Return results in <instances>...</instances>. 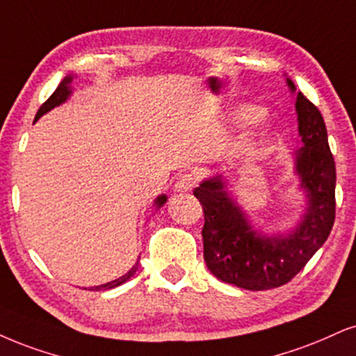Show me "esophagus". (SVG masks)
<instances>
[{
	"instance_id": "obj_1",
	"label": "esophagus",
	"mask_w": 356,
	"mask_h": 356,
	"mask_svg": "<svg viewBox=\"0 0 356 356\" xmlns=\"http://www.w3.org/2000/svg\"><path fill=\"white\" fill-rule=\"evenodd\" d=\"M198 177L195 173L179 175V178L175 183V191H191L193 188L198 185Z\"/></svg>"
}]
</instances>
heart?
Here are the masks:
<instances>
[{
    "label": "heart",
    "mask_w": 356,
    "mask_h": 356,
    "mask_svg": "<svg viewBox=\"0 0 356 356\" xmlns=\"http://www.w3.org/2000/svg\"><path fill=\"white\" fill-rule=\"evenodd\" d=\"M244 117L248 118V120H254V118L259 117V112L254 111V108H248V111L244 112Z\"/></svg>",
    "instance_id": "1"
}]
</instances>
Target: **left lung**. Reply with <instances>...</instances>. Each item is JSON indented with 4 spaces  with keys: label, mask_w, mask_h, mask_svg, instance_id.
<instances>
[{
    "label": "left lung",
    "mask_w": 356,
    "mask_h": 356,
    "mask_svg": "<svg viewBox=\"0 0 356 356\" xmlns=\"http://www.w3.org/2000/svg\"><path fill=\"white\" fill-rule=\"evenodd\" d=\"M293 92L292 81H287ZM297 120L304 147L296 153L297 173L309 193L304 221L287 238H261L222 190L221 177L195 188L204 213V261L222 282L245 291H267L287 284L322 248L335 222V161L322 113L297 94Z\"/></svg>",
    "instance_id": "1"
}]
</instances>
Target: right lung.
<instances>
[{"instance_id": "obj_1", "label": "right lung", "mask_w": 356, "mask_h": 356, "mask_svg": "<svg viewBox=\"0 0 356 356\" xmlns=\"http://www.w3.org/2000/svg\"><path fill=\"white\" fill-rule=\"evenodd\" d=\"M72 81V77H65L63 82H60L59 86H57V89L52 92V95L49 99L46 100V102H44L41 107H39V111H38V113H36V118H34V120H38L39 117L42 115V113H46L47 111H51V108H54L56 105H59V104H63L65 99L69 97V94H71V89H69V82ZM166 201V196H160V198H158L156 201H155V204L158 206V208H160V206H163V203ZM137 269H138V262H135V266L131 267V269L127 272V274L124 275V277H120V279H117V280H112V282H108V284H104V285H97V287H90V291H107V289H113V287H117V285H120V284H124V282H127V280H129L131 275L135 274V272H137Z\"/></svg>"}]
</instances>
